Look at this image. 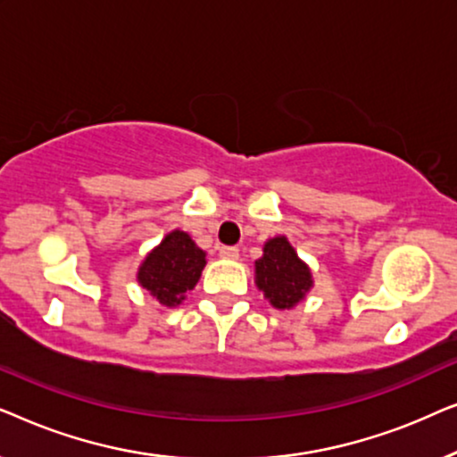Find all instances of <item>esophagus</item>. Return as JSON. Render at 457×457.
Returning <instances> with one entry per match:
<instances>
[{"mask_svg":"<svg viewBox=\"0 0 457 457\" xmlns=\"http://www.w3.org/2000/svg\"><path fill=\"white\" fill-rule=\"evenodd\" d=\"M220 258L224 260H237L239 258V249L237 247H220Z\"/></svg>","mask_w":457,"mask_h":457,"instance_id":"1","label":"esophagus"}]
</instances>
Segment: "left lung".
Listing matches in <instances>:
<instances>
[{"mask_svg": "<svg viewBox=\"0 0 457 457\" xmlns=\"http://www.w3.org/2000/svg\"><path fill=\"white\" fill-rule=\"evenodd\" d=\"M255 287L277 310H293L303 302L312 287V270L299 258L295 247L285 235H277L264 243V253L255 260Z\"/></svg>", "mask_w": 457, "mask_h": 457, "instance_id": "left-lung-1", "label": "left lung"}]
</instances>
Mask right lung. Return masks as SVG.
Masks as SVG:
<instances>
[{"label": "right lung", "instance_id": "right-lung-1", "mask_svg": "<svg viewBox=\"0 0 457 457\" xmlns=\"http://www.w3.org/2000/svg\"><path fill=\"white\" fill-rule=\"evenodd\" d=\"M204 266V249L195 245L189 233L174 228L141 262L137 283L164 308H177L197 285Z\"/></svg>", "mask_w": 457, "mask_h": 457}]
</instances>
